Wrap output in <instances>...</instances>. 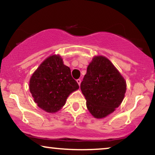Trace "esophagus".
Returning <instances> with one entry per match:
<instances>
[{
	"mask_svg": "<svg viewBox=\"0 0 155 155\" xmlns=\"http://www.w3.org/2000/svg\"><path fill=\"white\" fill-rule=\"evenodd\" d=\"M76 81H77L78 84H79V85L80 86V84H81V79H77V80H76Z\"/></svg>",
	"mask_w": 155,
	"mask_h": 155,
	"instance_id": "esophagus-1",
	"label": "esophagus"
}]
</instances>
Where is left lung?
<instances>
[{"label": "left lung", "instance_id": "obj_1", "mask_svg": "<svg viewBox=\"0 0 155 155\" xmlns=\"http://www.w3.org/2000/svg\"><path fill=\"white\" fill-rule=\"evenodd\" d=\"M80 87L88 110L96 118H102L122 103L126 82L108 59L96 56L88 66Z\"/></svg>", "mask_w": 155, "mask_h": 155}]
</instances>
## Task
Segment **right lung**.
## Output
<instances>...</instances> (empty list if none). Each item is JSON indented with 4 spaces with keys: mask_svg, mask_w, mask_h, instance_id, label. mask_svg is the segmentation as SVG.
Segmentation results:
<instances>
[{
    "mask_svg": "<svg viewBox=\"0 0 155 155\" xmlns=\"http://www.w3.org/2000/svg\"><path fill=\"white\" fill-rule=\"evenodd\" d=\"M79 88L72 78L71 69L64 64L59 55L47 57L30 80V91L35 102L47 113L60 110L69 95Z\"/></svg>",
    "mask_w": 155,
    "mask_h": 155,
    "instance_id": "obj_1",
    "label": "right lung"
}]
</instances>
